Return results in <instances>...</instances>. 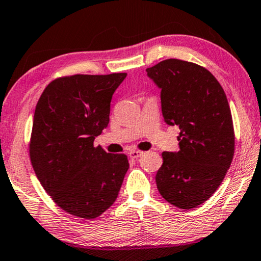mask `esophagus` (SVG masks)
<instances>
[{"instance_id": "1", "label": "esophagus", "mask_w": 261, "mask_h": 261, "mask_svg": "<svg viewBox=\"0 0 261 261\" xmlns=\"http://www.w3.org/2000/svg\"><path fill=\"white\" fill-rule=\"evenodd\" d=\"M128 155H129L130 159H139L140 156L143 155V151H140V150H130L129 153H128Z\"/></svg>"}]
</instances>
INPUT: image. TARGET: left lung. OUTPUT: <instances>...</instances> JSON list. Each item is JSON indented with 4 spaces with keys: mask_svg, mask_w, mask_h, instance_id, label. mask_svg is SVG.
<instances>
[{
    "mask_svg": "<svg viewBox=\"0 0 261 261\" xmlns=\"http://www.w3.org/2000/svg\"><path fill=\"white\" fill-rule=\"evenodd\" d=\"M161 90L162 114L178 126V151H163L155 176L162 197L179 209L209 199L233 159L234 132L225 92L211 72L197 64L166 59L148 67Z\"/></svg>",
    "mask_w": 261,
    "mask_h": 261,
    "instance_id": "left-lung-1",
    "label": "left lung"
}]
</instances>
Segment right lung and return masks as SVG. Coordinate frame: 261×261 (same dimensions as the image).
<instances>
[{"instance_id":"1","label":"right lung","mask_w":261,"mask_h":261,"mask_svg":"<svg viewBox=\"0 0 261 261\" xmlns=\"http://www.w3.org/2000/svg\"><path fill=\"white\" fill-rule=\"evenodd\" d=\"M127 73L75 74L45 87L36 105L30 159L50 197L75 217H99L118 198L129 168L94 139L110 122L111 100Z\"/></svg>"}]
</instances>
